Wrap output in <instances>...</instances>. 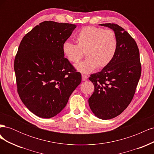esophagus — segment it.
I'll list each match as a JSON object with an SVG mask.
<instances>
[{
  "instance_id": "esophagus-1",
  "label": "esophagus",
  "mask_w": 154,
  "mask_h": 154,
  "mask_svg": "<svg viewBox=\"0 0 154 154\" xmlns=\"http://www.w3.org/2000/svg\"><path fill=\"white\" fill-rule=\"evenodd\" d=\"M82 81H85L88 77L86 75H84V74H82Z\"/></svg>"
}]
</instances>
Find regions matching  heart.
Instances as JSON below:
<instances>
[{"label": "heart", "instance_id": "heart-1", "mask_svg": "<svg viewBox=\"0 0 154 154\" xmlns=\"http://www.w3.org/2000/svg\"><path fill=\"white\" fill-rule=\"evenodd\" d=\"M76 45L64 42L62 53L69 62L76 63L84 53L87 58L78 63L76 68L83 73H89L96 68L103 69L112 60L117 50L118 42L112 29L94 26L83 27L75 36Z\"/></svg>", "mask_w": 154, "mask_h": 154}]
</instances>
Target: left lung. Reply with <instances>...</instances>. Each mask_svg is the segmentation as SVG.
I'll return each instance as SVG.
<instances>
[{
	"label": "left lung",
	"mask_w": 154,
	"mask_h": 154,
	"mask_svg": "<svg viewBox=\"0 0 154 154\" xmlns=\"http://www.w3.org/2000/svg\"><path fill=\"white\" fill-rule=\"evenodd\" d=\"M116 34L117 50L111 62L88 78L94 91L88 105L101 119H112L127 109L132 100L141 74L139 51L136 41L123 27L115 24H101Z\"/></svg>",
	"instance_id": "8db88e82"
}]
</instances>
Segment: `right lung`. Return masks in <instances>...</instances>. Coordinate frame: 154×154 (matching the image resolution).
I'll list each match as a JSON object with an SVG mask.
<instances>
[{"label": "right lung", "instance_id": "right-lung-1", "mask_svg": "<svg viewBox=\"0 0 154 154\" xmlns=\"http://www.w3.org/2000/svg\"><path fill=\"white\" fill-rule=\"evenodd\" d=\"M75 24L44 21L23 37L14 61L17 92L31 112L51 118L66 106L80 84V72L64 57L62 46Z\"/></svg>", "mask_w": 154, "mask_h": 154}]
</instances>
